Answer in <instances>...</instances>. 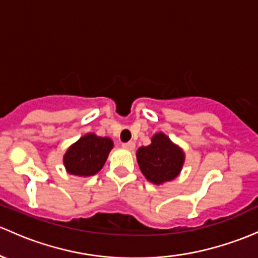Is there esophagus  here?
<instances>
[{"label":"esophagus","instance_id":"obj_1","mask_svg":"<svg viewBox=\"0 0 258 258\" xmlns=\"http://www.w3.org/2000/svg\"><path fill=\"white\" fill-rule=\"evenodd\" d=\"M122 147L126 148V150H128V151H134L135 147H136V145H135L134 141H130V142L122 143Z\"/></svg>","mask_w":258,"mask_h":258}]
</instances>
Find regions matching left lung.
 <instances>
[{
    "mask_svg": "<svg viewBox=\"0 0 258 258\" xmlns=\"http://www.w3.org/2000/svg\"><path fill=\"white\" fill-rule=\"evenodd\" d=\"M136 157L142 174L156 185L174 180L185 162L184 151L163 132L153 135L151 145L138 148Z\"/></svg>",
    "mask_w": 258,
    "mask_h": 258,
    "instance_id": "1",
    "label": "left lung"
}]
</instances>
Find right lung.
<instances>
[{
	"label": "right lung",
	"instance_id": "1",
	"mask_svg": "<svg viewBox=\"0 0 258 258\" xmlns=\"http://www.w3.org/2000/svg\"><path fill=\"white\" fill-rule=\"evenodd\" d=\"M112 148L111 138L100 137L95 134L84 135L65 152L63 157L65 169L69 174L83 178L97 174Z\"/></svg>",
	"mask_w": 258,
	"mask_h": 258
}]
</instances>
